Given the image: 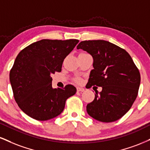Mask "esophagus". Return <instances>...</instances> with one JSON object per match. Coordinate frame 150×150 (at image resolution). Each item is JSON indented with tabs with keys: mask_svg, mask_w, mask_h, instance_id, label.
I'll return each mask as SVG.
<instances>
[{
	"mask_svg": "<svg viewBox=\"0 0 150 150\" xmlns=\"http://www.w3.org/2000/svg\"><path fill=\"white\" fill-rule=\"evenodd\" d=\"M77 91H79V92H82V91H84V89L82 87H77Z\"/></svg>",
	"mask_w": 150,
	"mask_h": 150,
	"instance_id": "1",
	"label": "esophagus"
}]
</instances>
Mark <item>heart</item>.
I'll return each mask as SVG.
<instances>
[{"mask_svg":"<svg viewBox=\"0 0 150 150\" xmlns=\"http://www.w3.org/2000/svg\"><path fill=\"white\" fill-rule=\"evenodd\" d=\"M77 81H80V80H77Z\"/></svg>","mask_w":150,"mask_h":150,"instance_id":"b5f03b06","label":"heart"}]
</instances>
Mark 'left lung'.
Segmentation results:
<instances>
[{"label":"left lung","instance_id":"obj_1","mask_svg":"<svg viewBox=\"0 0 150 150\" xmlns=\"http://www.w3.org/2000/svg\"><path fill=\"white\" fill-rule=\"evenodd\" d=\"M77 49L93 57L88 87H102L86 105L87 113L102 122L118 120L131 108L140 86V72L132 58L124 49L103 40L82 41Z\"/></svg>","mask_w":150,"mask_h":150}]
</instances>
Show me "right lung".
<instances>
[{
  "label": "right lung",
  "instance_id": "add662e5",
  "mask_svg": "<svg viewBox=\"0 0 150 150\" xmlns=\"http://www.w3.org/2000/svg\"><path fill=\"white\" fill-rule=\"evenodd\" d=\"M78 42L43 39L19 52L10 72V81L15 101L25 114L46 121L62 112L66 100L77 89L71 84L53 89L51 75L61 71L64 59Z\"/></svg>",
  "mask_w": 150,
  "mask_h": 150
}]
</instances>
